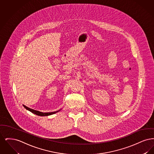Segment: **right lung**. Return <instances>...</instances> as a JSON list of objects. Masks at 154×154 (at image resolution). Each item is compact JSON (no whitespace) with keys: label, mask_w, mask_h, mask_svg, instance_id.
I'll return each instance as SVG.
<instances>
[{"label":"right lung","mask_w":154,"mask_h":154,"mask_svg":"<svg viewBox=\"0 0 154 154\" xmlns=\"http://www.w3.org/2000/svg\"><path fill=\"white\" fill-rule=\"evenodd\" d=\"M23 106L26 109V110H28L30 111L31 112L36 114L37 116H50V115H52V114H54L57 112H58V111H59L60 110L58 111H54V112H41V111H37V110H33V109H32L30 108H29L28 107L25 106L23 104Z\"/></svg>","instance_id":"1"}]
</instances>
